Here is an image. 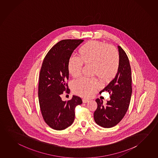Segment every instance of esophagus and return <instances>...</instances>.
<instances>
[{
	"label": "esophagus",
	"mask_w": 158,
	"mask_h": 158,
	"mask_svg": "<svg viewBox=\"0 0 158 158\" xmlns=\"http://www.w3.org/2000/svg\"><path fill=\"white\" fill-rule=\"evenodd\" d=\"M83 102H84V103H85V102H88L89 100L88 99H85V98H83Z\"/></svg>",
	"instance_id": "obj_1"
}]
</instances>
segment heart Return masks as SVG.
<instances>
[{
  "label": "heart",
  "instance_id": "1",
  "mask_svg": "<svg viewBox=\"0 0 158 158\" xmlns=\"http://www.w3.org/2000/svg\"><path fill=\"white\" fill-rule=\"evenodd\" d=\"M83 64H91L92 75H97L100 80L107 82L115 77L119 70V53L116 48L98 41H90L83 45L78 52V57L70 58L67 68L74 77L80 75ZM99 83L95 78H80L72 83L73 91L84 97L94 94Z\"/></svg>",
  "mask_w": 158,
  "mask_h": 158
}]
</instances>
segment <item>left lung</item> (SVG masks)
Segmentation results:
<instances>
[{"instance_id":"obj_1","label":"left lung","mask_w":158,"mask_h":158,"mask_svg":"<svg viewBox=\"0 0 158 158\" xmlns=\"http://www.w3.org/2000/svg\"><path fill=\"white\" fill-rule=\"evenodd\" d=\"M120 64L115 77L108 85L101 90L106 91L110 94V100L106 105L98 98L94 119L97 124L105 128L113 127L124 118L127 111L132 93L131 72L129 60L124 50L118 46Z\"/></svg>"}]
</instances>
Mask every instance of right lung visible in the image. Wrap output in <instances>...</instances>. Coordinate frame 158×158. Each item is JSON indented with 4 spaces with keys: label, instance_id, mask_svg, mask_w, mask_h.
<instances>
[{
    "label": "right lung",
    "instance_id": "obj_1",
    "mask_svg": "<svg viewBox=\"0 0 158 158\" xmlns=\"http://www.w3.org/2000/svg\"><path fill=\"white\" fill-rule=\"evenodd\" d=\"M83 39H65L50 49L45 56L39 74L38 97L42 116L50 127L62 130L72 124L75 107L82 103L80 97L73 95L67 102L61 100L63 93H69L67 65L73 51Z\"/></svg>",
    "mask_w": 158,
    "mask_h": 158
}]
</instances>
